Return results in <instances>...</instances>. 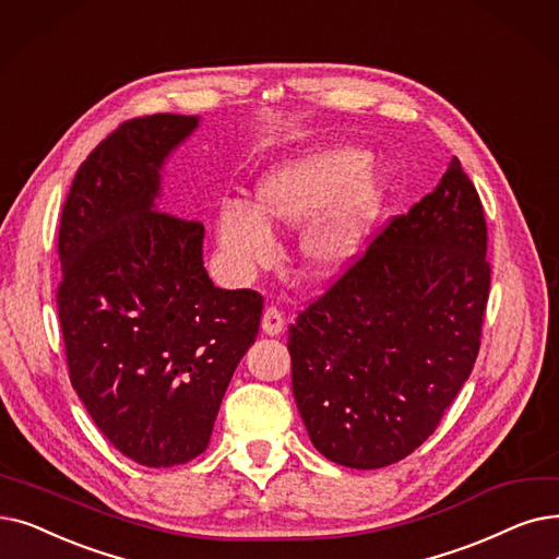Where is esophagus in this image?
Here are the masks:
<instances>
[{"label":"esophagus","mask_w":559,"mask_h":559,"mask_svg":"<svg viewBox=\"0 0 559 559\" xmlns=\"http://www.w3.org/2000/svg\"><path fill=\"white\" fill-rule=\"evenodd\" d=\"M283 329H285V318H283L281 308L266 306V310H264V314H262V331H264L266 335H278Z\"/></svg>","instance_id":"34e87169"}]
</instances>
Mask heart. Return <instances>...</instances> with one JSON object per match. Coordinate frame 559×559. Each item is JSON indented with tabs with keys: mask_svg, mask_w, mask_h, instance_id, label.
I'll return each instance as SVG.
<instances>
[{
	"mask_svg": "<svg viewBox=\"0 0 559 559\" xmlns=\"http://www.w3.org/2000/svg\"><path fill=\"white\" fill-rule=\"evenodd\" d=\"M368 155L337 145L264 174L253 189V205L224 203L214 233L237 274H249L274 255L270 226H301V255L314 274L347 264L381 205V182L368 171Z\"/></svg>",
	"mask_w": 559,
	"mask_h": 559,
	"instance_id": "b5f03b06",
	"label": "heart"
}]
</instances>
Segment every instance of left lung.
I'll list each match as a JSON object with an SVG mask.
<instances>
[{
    "label": "left lung",
    "mask_w": 559,
    "mask_h": 559,
    "mask_svg": "<svg viewBox=\"0 0 559 559\" xmlns=\"http://www.w3.org/2000/svg\"><path fill=\"white\" fill-rule=\"evenodd\" d=\"M487 239L479 193L452 157L289 324L293 393L326 459L383 468L439 427L479 352Z\"/></svg>",
    "instance_id": "obj_1"
}]
</instances>
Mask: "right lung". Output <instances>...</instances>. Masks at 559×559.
I'll return each mask as SVG.
<instances>
[{
    "instance_id": "add662e5",
    "label": "right lung",
    "mask_w": 559,
    "mask_h": 559,
    "mask_svg": "<svg viewBox=\"0 0 559 559\" xmlns=\"http://www.w3.org/2000/svg\"><path fill=\"white\" fill-rule=\"evenodd\" d=\"M197 126L178 114L120 123L78 168L59 226L70 383L109 443L148 468L207 448L264 304L214 287L203 224L155 207L164 159Z\"/></svg>"
}]
</instances>
